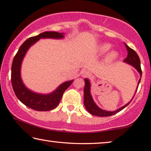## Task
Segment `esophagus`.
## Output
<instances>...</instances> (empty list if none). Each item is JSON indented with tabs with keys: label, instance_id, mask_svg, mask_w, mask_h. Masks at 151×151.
<instances>
[{
	"label": "esophagus",
	"instance_id": "1",
	"mask_svg": "<svg viewBox=\"0 0 151 151\" xmlns=\"http://www.w3.org/2000/svg\"><path fill=\"white\" fill-rule=\"evenodd\" d=\"M81 76H83V77H88V76H90V73H89L88 71L87 70H83L81 71Z\"/></svg>",
	"mask_w": 151,
	"mask_h": 151
}]
</instances>
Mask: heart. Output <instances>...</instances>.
I'll use <instances>...</instances> for the list:
<instances>
[{
  "label": "heart",
  "mask_w": 151,
  "mask_h": 151,
  "mask_svg": "<svg viewBox=\"0 0 151 151\" xmlns=\"http://www.w3.org/2000/svg\"><path fill=\"white\" fill-rule=\"evenodd\" d=\"M111 48V44L109 43H103L100 44L98 48V51L100 54H105ZM119 57V52L116 50H111L108 52L105 57V61L107 63L113 62L116 60Z\"/></svg>",
  "instance_id": "b5f03b06"
}]
</instances>
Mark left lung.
Here are the masks:
<instances>
[{"label":"left lung","instance_id":"obj_1","mask_svg":"<svg viewBox=\"0 0 151 151\" xmlns=\"http://www.w3.org/2000/svg\"><path fill=\"white\" fill-rule=\"evenodd\" d=\"M125 46H126L127 51H128V55H127V58L125 59L123 61L134 67L140 75V78L138 81V83H137V89L136 90H135V93H136L137 88H138L139 83H140V80H141L142 73V70H141V66H140V60H139L138 55H137V54L136 53V52H135V50H133L132 48L129 47L127 44H125ZM84 81H85V84H86L84 87V105L86 108L87 111H88L90 114H92V115H94V116H100V117H106V116H110L118 113L119 111H120L121 110H122L124 108L126 107L127 106L131 103L135 94V93L134 96H133V97L132 98V99L131 100V101H129L128 103H127L125 105L120 107L117 110H115V111H106V110L102 109L100 107H98L96 104L95 103V102L94 101V100H93L92 94H91V92H90L91 84H90V80H89L88 78H85Z\"/></svg>","mask_w":151,"mask_h":151}]
</instances>
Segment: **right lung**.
<instances>
[{
  "label": "right lung",
  "mask_w": 151,
  "mask_h": 151,
  "mask_svg": "<svg viewBox=\"0 0 151 151\" xmlns=\"http://www.w3.org/2000/svg\"><path fill=\"white\" fill-rule=\"evenodd\" d=\"M64 33L55 31H46L40 35L29 38L23 43L15 55L12 65V84L15 94L19 101L31 109L40 111H50L57 107L63 92L70 87L74 80L61 83L56 90L50 94H39L27 88L21 78V65L23 59L29 48L42 38L63 39Z\"/></svg>",
  "instance_id": "add662e5"
}]
</instances>
